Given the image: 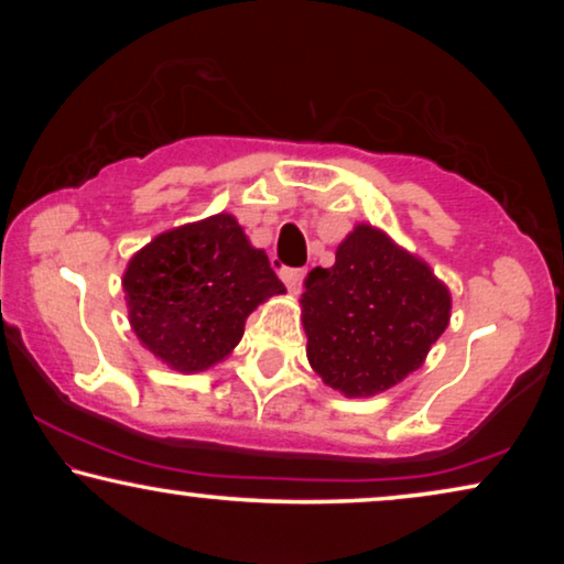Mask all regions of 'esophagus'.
Listing matches in <instances>:
<instances>
[{
    "label": "esophagus",
    "instance_id": "1",
    "mask_svg": "<svg viewBox=\"0 0 564 564\" xmlns=\"http://www.w3.org/2000/svg\"><path fill=\"white\" fill-rule=\"evenodd\" d=\"M282 282L288 284L290 292H300V284H303V269H292V267H282L280 269Z\"/></svg>",
    "mask_w": 564,
    "mask_h": 564
}]
</instances>
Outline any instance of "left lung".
Here are the masks:
<instances>
[{
    "label": "left lung",
    "instance_id": "obj_1",
    "mask_svg": "<svg viewBox=\"0 0 564 564\" xmlns=\"http://www.w3.org/2000/svg\"><path fill=\"white\" fill-rule=\"evenodd\" d=\"M307 359L349 398L398 384L426 359L449 323V290L372 226L338 246L336 264L305 276Z\"/></svg>",
    "mask_w": 564,
    "mask_h": 564
}]
</instances>
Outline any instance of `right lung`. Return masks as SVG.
I'll return each mask as SVG.
<instances>
[{
    "label": "right lung",
    "instance_id": "right-lung-1",
    "mask_svg": "<svg viewBox=\"0 0 564 564\" xmlns=\"http://www.w3.org/2000/svg\"><path fill=\"white\" fill-rule=\"evenodd\" d=\"M122 288L135 336L180 372L228 357L253 307L284 292L267 253L226 213L153 238L130 259Z\"/></svg>",
    "mask_w": 564,
    "mask_h": 564
}]
</instances>
